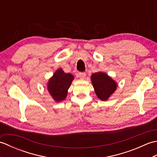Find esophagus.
<instances>
[{
  "instance_id": "esophagus-1",
  "label": "esophagus",
  "mask_w": 157,
  "mask_h": 157,
  "mask_svg": "<svg viewBox=\"0 0 157 157\" xmlns=\"http://www.w3.org/2000/svg\"><path fill=\"white\" fill-rule=\"evenodd\" d=\"M78 76H79V78H80L81 79H84L86 78V73H79Z\"/></svg>"
}]
</instances>
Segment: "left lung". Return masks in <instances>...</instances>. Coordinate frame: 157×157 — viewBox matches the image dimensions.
<instances>
[{
    "label": "left lung",
    "mask_w": 157,
    "mask_h": 157,
    "mask_svg": "<svg viewBox=\"0 0 157 157\" xmlns=\"http://www.w3.org/2000/svg\"><path fill=\"white\" fill-rule=\"evenodd\" d=\"M91 82L96 96L102 101H107L117 88L114 79L102 71L92 73Z\"/></svg>",
    "instance_id": "1"
}]
</instances>
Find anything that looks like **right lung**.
<instances>
[{"label": "right lung", "instance_id": "1", "mask_svg": "<svg viewBox=\"0 0 157 157\" xmlns=\"http://www.w3.org/2000/svg\"><path fill=\"white\" fill-rule=\"evenodd\" d=\"M73 79L74 76L71 73H65L61 68L56 70L48 79L46 88L55 102H61L66 98L68 90Z\"/></svg>", "mask_w": 157, "mask_h": 157}]
</instances>
